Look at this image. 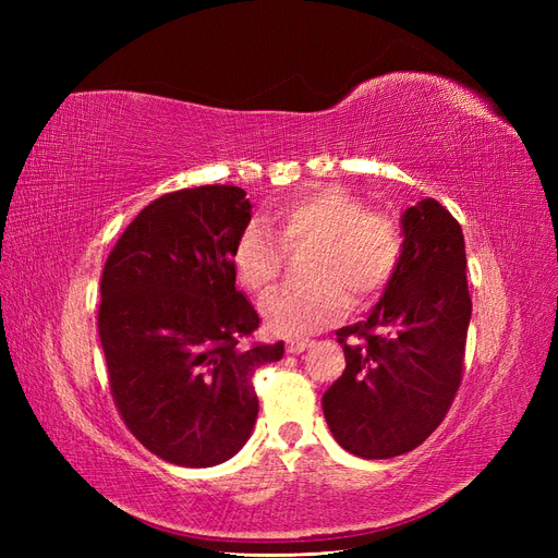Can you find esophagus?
Listing matches in <instances>:
<instances>
[{
  "label": "esophagus",
  "mask_w": 558,
  "mask_h": 558,
  "mask_svg": "<svg viewBox=\"0 0 558 558\" xmlns=\"http://www.w3.org/2000/svg\"><path fill=\"white\" fill-rule=\"evenodd\" d=\"M310 347H312L310 340H289V342H286V351H289V353H302Z\"/></svg>",
  "instance_id": "esophagus-1"
}]
</instances>
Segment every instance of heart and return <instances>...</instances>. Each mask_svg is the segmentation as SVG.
Instances as JSON below:
<instances>
[{"label":"heart","mask_w":558,"mask_h":558,"mask_svg":"<svg viewBox=\"0 0 558 558\" xmlns=\"http://www.w3.org/2000/svg\"><path fill=\"white\" fill-rule=\"evenodd\" d=\"M269 221L283 246L314 244L307 286H286L260 302L267 328L283 337L324 330L342 318L349 295L356 302L377 295L402 256V228L381 209L335 185L283 202ZM265 228L246 226L232 246V267L253 293H263L281 272L283 251Z\"/></svg>","instance_id":"1"}]
</instances>
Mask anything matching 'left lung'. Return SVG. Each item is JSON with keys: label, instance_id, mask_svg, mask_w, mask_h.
I'll list each match as a JSON object with an SVG mask.
<instances>
[{"label": "left lung", "instance_id": "8db88e82", "mask_svg": "<svg viewBox=\"0 0 558 558\" xmlns=\"http://www.w3.org/2000/svg\"><path fill=\"white\" fill-rule=\"evenodd\" d=\"M402 256L365 320L337 330L347 367L324 393L340 447L393 459L442 424L463 373L472 302L465 242L456 218L430 197L400 216Z\"/></svg>", "mask_w": 558, "mask_h": 558}]
</instances>
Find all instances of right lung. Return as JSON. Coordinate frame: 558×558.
I'll return each instance as SVG.
<instances>
[{"instance_id": "1", "label": "right lung", "mask_w": 558, "mask_h": 558, "mask_svg": "<svg viewBox=\"0 0 558 558\" xmlns=\"http://www.w3.org/2000/svg\"><path fill=\"white\" fill-rule=\"evenodd\" d=\"M251 221L238 185H199L144 207L109 253L99 342L132 435L162 461L211 468L251 437V377L283 342L242 347L260 318L234 279L232 246Z\"/></svg>"}]
</instances>
